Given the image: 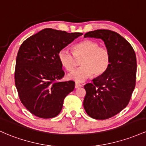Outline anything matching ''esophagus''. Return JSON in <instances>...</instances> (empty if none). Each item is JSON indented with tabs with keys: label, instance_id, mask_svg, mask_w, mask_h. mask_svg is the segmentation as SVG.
I'll use <instances>...</instances> for the list:
<instances>
[{
	"label": "esophagus",
	"instance_id": "34e87169",
	"mask_svg": "<svg viewBox=\"0 0 146 146\" xmlns=\"http://www.w3.org/2000/svg\"><path fill=\"white\" fill-rule=\"evenodd\" d=\"M81 86H82V85L80 84H78V83H76V84H75V88H76V89H78V88L81 87Z\"/></svg>",
	"mask_w": 146,
	"mask_h": 146
}]
</instances>
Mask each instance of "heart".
<instances>
[{"instance_id": "1", "label": "heart", "mask_w": 146, "mask_h": 146, "mask_svg": "<svg viewBox=\"0 0 146 146\" xmlns=\"http://www.w3.org/2000/svg\"><path fill=\"white\" fill-rule=\"evenodd\" d=\"M73 52L62 49L58 59L67 71L71 72L77 66V60H81V67L68 76L70 80L81 82L92 76L99 77L106 72L111 62L110 52L107 48L100 46L95 41L84 39L73 46Z\"/></svg>"}]
</instances>
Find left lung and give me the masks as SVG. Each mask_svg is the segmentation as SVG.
<instances>
[{
	"instance_id": "1",
	"label": "left lung",
	"mask_w": 146,
	"mask_h": 146,
	"mask_svg": "<svg viewBox=\"0 0 146 146\" xmlns=\"http://www.w3.org/2000/svg\"><path fill=\"white\" fill-rule=\"evenodd\" d=\"M84 36L103 40L111 55L106 72L84 86L86 113L95 119H107L122 111L130 100L136 85V54L130 44L116 32L96 30Z\"/></svg>"
}]
</instances>
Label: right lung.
Instances as JSON below:
<instances>
[{
  "label": "right lung",
  "instance_id": "1",
  "mask_svg": "<svg viewBox=\"0 0 146 146\" xmlns=\"http://www.w3.org/2000/svg\"><path fill=\"white\" fill-rule=\"evenodd\" d=\"M82 35L46 28L23 41L14 71L15 85L22 104L37 117L50 118L60 113L65 97L75 82H62L64 76L59 52Z\"/></svg>",
  "mask_w": 146,
  "mask_h": 146
}]
</instances>
